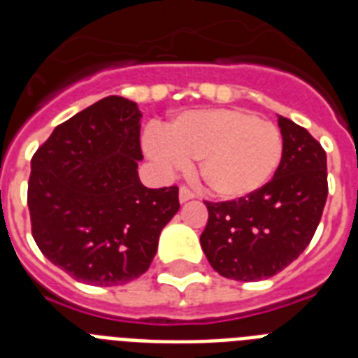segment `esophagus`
<instances>
[{
	"instance_id": "obj_1",
	"label": "esophagus",
	"mask_w": 358,
	"mask_h": 358,
	"mask_svg": "<svg viewBox=\"0 0 358 358\" xmlns=\"http://www.w3.org/2000/svg\"><path fill=\"white\" fill-rule=\"evenodd\" d=\"M178 199H180V202H187V201H191V199H195V193H193V191H191L189 187H185V185H182V187H180Z\"/></svg>"
}]
</instances>
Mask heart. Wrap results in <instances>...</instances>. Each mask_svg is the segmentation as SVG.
<instances>
[{
	"instance_id": "obj_1",
	"label": "heart",
	"mask_w": 358,
	"mask_h": 358,
	"mask_svg": "<svg viewBox=\"0 0 358 358\" xmlns=\"http://www.w3.org/2000/svg\"><path fill=\"white\" fill-rule=\"evenodd\" d=\"M145 152L165 171L196 159L212 195L239 201L273 178L282 159V137L271 122L245 109H201L178 115L165 129H146Z\"/></svg>"
}]
</instances>
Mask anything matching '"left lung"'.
I'll list each match as a JSON object with an SVG mask.
<instances>
[{"instance_id":"left-lung-1","label":"left lung","mask_w":358,"mask_h":358,"mask_svg":"<svg viewBox=\"0 0 358 358\" xmlns=\"http://www.w3.org/2000/svg\"><path fill=\"white\" fill-rule=\"evenodd\" d=\"M282 159L271 182L252 195L204 202L201 245L227 278L252 282L289 266L310 243L327 201V156L305 128L278 117Z\"/></svg>"}]
</instances>
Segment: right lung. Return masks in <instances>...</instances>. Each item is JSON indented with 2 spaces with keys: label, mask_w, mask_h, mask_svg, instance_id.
<instances>
[{
  "label": "right lung",
  "mask_w": 358,
  "mask_h": 358,
  "mask_svg": "<svg viewBox=\"0 0 358 358\" xmlns=\"http://www.w3.org/2000/svg\"><path fill=\"white\" fill-rule=\"evenodd\" d=\"M141 111L108 96L59 124L31 159V232L48 260L92 286H119L150 267L178 187L148 189L137 163Z\"/></svg>",
  "instance_id": "obj_1"
}]
</instances>
